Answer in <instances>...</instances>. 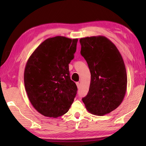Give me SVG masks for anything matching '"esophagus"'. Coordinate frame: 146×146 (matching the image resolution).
<instances>
[{
  "label": "esophagus",
  "instance_id": "obj_1",
  "mask_svg": "<svg viewBox=\"0 0 146 146\" xmlns=\"http://www.w3.org/2000/svg\"><path fill=\"white\" fill-rule=\"evenodd\" d=\"M76 86H77V88H80V83H79V82H76Z\"/></svg>",
  "mask_w": 146,
  "mask_h": 146
}]
</instances>
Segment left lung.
Instances as JSON below:
<instances>
[{
  "label": "left lung",
  "mask_w": 146,
  "mask_h": 146,
  "mask_svg": "<svg viewBox=\"0 0 146 146\" xmlns=\"http://www.w3.org/2000/svg\"><path fill=\"white\" fill-rule=\"evenodd\" d=\"M80 43V54L91 73L90 89L82 101L92 114H108L120 105L126 93L127 73L122 55L104 36L82 38Z\"/></svg>",
  "instance_id": "obj_1"
}]
</instances>
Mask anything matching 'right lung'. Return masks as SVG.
I'll return each mask as SVG.
<instances>
[{
    "instance_id": "obj_1",
    "label": "right lung",
    "mask_w": 146,
    "mask_h": 146,
    "mask_svg": "<svg viewBox=\"0 0 146 146\" xmlns=\"http://www.w3.org/2000/svg\"><path fill=\"white\" fill-rule=\"evenodd\" d=\"M77 42L62 36L49 38L27 62L24 74L27 95L34 108L45 117H60L73 102L77 87L70 78L69 64Z\"/></svg>"
}]
</instances>
